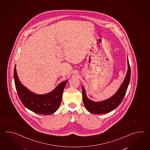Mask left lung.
Wrapping results in <instances>:
<instances>
[{
  "instance_id": "obj_1",
  "label": "left lung",
  "mask_w": 150,
  "mask_h": 150,
  "mask_svg": "<svg viewBox=\"0 0 150 150\" xmlns=\"http://www.w3.org/2000/svg\"><path fill=\"white\" fill-rule=\"evenodd\" d=\"M127 61V70L125 79L117 91L109 99L99 102L93 101L87 96L85 89L82 86L83 102L87 111L95 114H106L111 112L120 105L125 97L130 80L131 69L128 58Z\"/></svg>"
}]
</instances>
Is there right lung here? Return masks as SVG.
Segmentation results:
<instances>
[{
	"mask_svg": "<svg viewBox=\"0 0 150 150\" xmlns=\"http://www.w3.org/2000/svg\"><path fill=\"white\" fill-rule=\"evenodd\" d=\"M14 79L18 96L27 108L35 113L44 115H50L57 110L67 80L59 83L51 92L38 94L30 91L20 82L16 73V65L14 70Z\"/></svg>",
	"mask_w": 150,
	"mask_h": 150,
	"instance_id": "1",
	"label": "right lung"
}]
</instances>
